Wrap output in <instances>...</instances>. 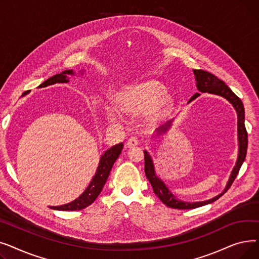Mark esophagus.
<instances>
[{
	"instance_id": "1",
	"label": "esophagus",
	"mask_w": 259,
	"mask_h": 259,
	"mask_svg": "<svg viewBox=\"0 0 259 259\" xmlns=\"http://www.w3.org/2000/svg\"><path fill=\"white\" fill-rule=\"evenodd\" d=\"M139 145V140L135 138V137H131L128 141H127V146L129 147V148H134V147H137Z\"/></svg>"
}]
</instances>
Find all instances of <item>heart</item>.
<instances>
[{
	"instance_id": "1",
	"label": "heart",
	"mask_w": 259,
	"mask_h": 259,
	"mask_svg": "<svg viewBox=\"0 0 259 259\" xmlns=\"http://www.w3.org/2000/svg\"><path fill=\"white\" fill-rule=\"evenodd\" d=\"M114 102L124 111L132 114L145 113L150 120L166 116L172 107V98L165 86L152 79L121 90L115 95ZM109 116L113 117L111 113Z\"/></svg>"
}]
</instances>
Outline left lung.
Masks as SVG:
<instances>
[{
  "label": "left lung",
  "instance_id": "1",
  "mask_svg": "<svg viewBox=\"0 0 259 259\" xmlns=\"http://www.w3.org/2000/svg\"><path fill=\"white\" fill-rule=\"evenodd\" d=\"M193 72L195 74L196 87L200 92H208V93H212V94H216V95H221V97L227 99L235 108V110L237 112V118H238L237 133H238L239 150H238V157L236 160V164L232 170V173H231V175H230V179L228 181V184L223 191V193L219 194L217 196H215L209 200L196 201V202H186V201H182V200L176 198L170 192V190L165 185V183L157 178L155 174L154 165L152 162L151 156L149 155V153L146 150L144 151L145 174L147 176L148 181L150 182V184L153 188V192L162 202L165 203L167 207L173 208V209H181V210L194 209V208L208 205V203H211V202L217 200L222 195H224L228 191L231 185H232L233 182L235 181L236 176L239 172V169L242 165V162L244 161V158H246L247 148H248V133L246 130V126H244V108H243V105H242V102L240 101V99L225 84V81H223L220 78H217L214 74H212L208 71H205V70H201V69H199V70L194 69ZM199 95H200L199 93H195L193 97L190 99L189 102H192L193 100L198 98ZM171 122H172V120H169L165 126L159 127L157 129L158 134H161V132L162 133L166 132L168 130V128H170Z\"/></svg>",
  "mask_w": 259,
  "mask_h": 259
}]
</instances>
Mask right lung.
I'll return each mask as SVG.
<instances>
[{
	"label": "right lung",
	"instance_id": "obj_1",
	"mask_svg": "<svg viewBox=\"0 0 259 259\" xmlns=\"http://www.w3.org/2000/svg\"><path fill=\"white\" fill-rule=\"evenodd\" d=\"M73 74L74 73L72 70H65L62 73L56 74L46 79L43 84H40L38 86V88L47 87L57 83H69V75H73ZM122 147H124V144L122 143L117 144L111 147L110 149H108V150L102 155L98 170L95 172V175L93 176V179L90 182L87 189L79 197H77L76 199H74L69 203H66V205L50 207V208L53 210H61V211H76V210L85 209L86 207L90 206L100 195L101 191L103 190V187L108 179V176L110 174L113 164L122 150Z\"/></svg>",
	"mask_w": 259,
	"mask_h": 259
}]
</instances>
